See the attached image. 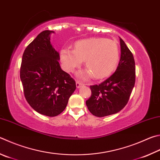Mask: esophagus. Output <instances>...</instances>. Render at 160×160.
I'll return each mask as SVG.
<instances>
[{
	"label": "esophagus",
	"instance_id": "obj_1",
	"mask_svg": "<svg viewBox=\"0 0 160 160\" xmlns=\"http://www.w3.org/2000/svg\"><path fill=\"white\" fill-rule=\"evenodd\" d=\"M82 85V84L81 83V82H76V88H80L81 86Z\"/></svg>",
	"mask_w": 160,
	"mask_h": 160
}]
</instances>
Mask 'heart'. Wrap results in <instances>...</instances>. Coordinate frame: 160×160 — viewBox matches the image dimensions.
Instances as JSON below:
<instances>
[{
  "label": "heart",
  "instance_id": "1",
  "mask_svg": "<svg viewBox=\"0 0 160 160\" xmlns=\"http://www.w3.org/2000/svg\"><path fill=\"white\" fill-rule=\"evenodd\" d=\"M120 50L114 40L103 38L78 40L74 45L73 50L63 48L60 52V60L64 70L73 72L80 67L82 61L88 69L81 76L88 78L92 75L97 79H102L111 72L117 65Z\"/></svg>",
  "mask_w": 160,
  "mask_h": 160
}]
</instances>
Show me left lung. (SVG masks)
<instances>
[{"mask_svg":"<svg viewBox=\"0 0 160 160\" xmlns=\"http://www.w3.org/2000/svg\"><path fill=\"white\" fill-rule=\"evenodd\" d=\"M120 42L121 55L115 72L98 85L90 86L92 96L86 101V105L96 117H105L122 110L134 87V59L121 38Z\"/></svg>","mask_w":160,"mask_h":160,"instance_id":"obj_1","label":"left lung"}]
</instances>
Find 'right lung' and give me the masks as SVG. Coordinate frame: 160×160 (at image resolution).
I'll use <instances>...</instances> for the list:
<instances>
[{
	"label": "right lung",
	"mask_w": 160,
	"mask_h": 160,
	"mask_svg": "<svg viewBox=\"0 0 160 160\" xmlns=\"http://www.w3.org/2000/svg\"><path fill=\"white\" fill-rule=\"evenodd\" d=\"M45 30L25 49L20 68L26 99L36 112L48 117L62 112L76 89L75 80L61 68L59 53Z\"/></svg>",
	"instance_id": "add662e5"
}]
</instances>
